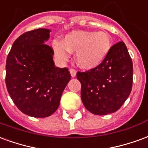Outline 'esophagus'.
Returning a JSON list of instances; mask_svg holds the SVG:
<instances>
[{
    "label": "esophagus",
    "mask_w": 148,
    "mask_h": 148,
    "mask_svg": "<svg viewBox=\"0 0 148 148\" xmlns=\"http://www.w3.org/2000/svg\"><path fill=\"white\" fill-rule=\"evenodd\" d=\"M70 73H71V77H74L76 76V73H77V72H76V71L74 70V69H71V70H70Z\"/></svg>",
    "instance_id": "esophagus-1"
}]
</instances>
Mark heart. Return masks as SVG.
Instances as JSON below:
<instances>
[{"mask_svg":"<svg viewBox=\"0 0 148 148\" xmlns=\"http://www.w3.org/2000/svg\"><path fill=\"white\" fill-rule=\"evenodd\" d=\"M55 55L66 60L70 52L76 51V62L80 67L90 70L106 60L112 47L111 37L105 32L75 30L68 33L62 42H52Z\"/></svg>","mask_w":148,"mask_h":148,"instance_id":"b5f03b06","label":"heart"}]
</instances>
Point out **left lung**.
Listing matches in <instances>:
<instances>
[{"label":"left lung","instance_id":"obj_1","mask_svg":"<svg viewBox=\"0 0 148 148\" xmlns=\"http://www.w3.org/2000/svg\"><path fill=\"white\" fill-rule=\"evenodd\" d=\"M132 77L133 65L127 47L122 41L116 42L101 64L77 73L84 106L95 115L117 111L132 91Z\"/></svg>","mask_w":148,"mask_h":148}]
</instances>
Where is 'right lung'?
I'll use <instances>...</instances> for the list:
<instances>
[{
    "label": "right lung",
    "mask_w": 148,
    "mask_h": 148,
    "mask_svg": "<svg viewBox=\"0 0 148 148\" xmlns=\"http://www.w3.org/2000/svg\"><path fill=\"white\" fill-rule=\"evenodd\" d=\"M50 32L39 28L22 34L13 42L6 60L8 93L18 109L33 117L53 114L71 80L67 68L55 66L54 51L46 44Z\"/></svg>",
    "instance_id": "right-lung-1"
}]
</instances>
